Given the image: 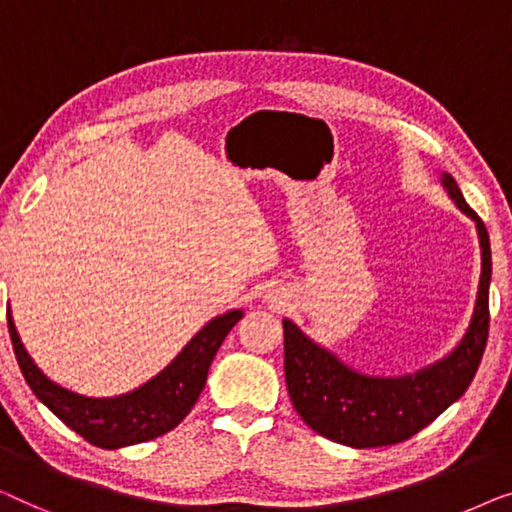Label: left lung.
Segmentation results:
<instances>
[{"mask_svg": "<svg viewBox=\"0 0 512 512\" xmlns=\"http://www.w3.org/2000/svg\"><path fill=\"white\" fill-rule=\"evenodd\" d=\"M441 183L459 211L475 222L482 257L471 325L448 357L408 376H364L311 341L292 320H283L285 383L292 406L308 427L329 441L359 450L408 441L462 397L478 371L489 331V234L455 178L443 174Z\"/></svg>", "mask_w": 512, "mask_h": 512, "instance_id": "left-lung-1", "label": "left lung"}]
</instances>
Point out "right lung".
Here are the masks:
<instances>
[{
  "instance_id": "obj_1",
  "label": "right lung",
  "mask_w": 512,
  "mask_h": 512,
  "mask_svg": "<svg viewBox=\"0 0 512 512\" xmlns=\"http://www.w3.org/2000/svg\"><path fill=\"white\" fill-rule=\"evenodd\" d=\"M6 318H9V334L18 366L37 399L88 443L104 450H118L125 445L153 441L183 422L204 390L215 352L243 318V311H229L213 318L192 336V341L178 352L167 369L136 387L134 392L111 399L83 397L53 383L20 343L11 311L6 313Z\"/></svg>"
}]
</instances>
